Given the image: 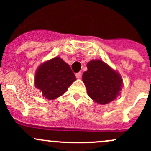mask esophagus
Masks as SVG:
<instances>
[{"instance_id":"1","label":"esophagus","mask_w":151,"mask_h":151,"mask_svg":"<svg viewBox=\"0 0 151 151\" xmlns=\"http://www.w3.org/2000/svg\"><path fill=\"white\" fill-rule=\"evenodd\" d=\"M75 76H76V77H77V79H80V78H81V77H82V72H77V73H76L75 74Z\"/></svg>"}]
</instances>
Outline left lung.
<instances>
[{
	"label": "left lung",
	"mask_w": 151,
	"mask_h": 151,
	"mask_svg": "<svg viewBox=\"0 0 151 151\" xmlns=\"http://www.w3.org/2000/svg\"><path fill=\"white\" fill-rule=\"evenodd\" d=\"M88 71L83 74V80L89 96L95 102L106 104L119 94L122 79L104 62L91 60L87 64Z\"/></svg>",
	"instance_id": "8db88e82"
}]
</instances>
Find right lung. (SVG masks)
<instances>
[{
	"instance_id": "1",
	"label": "right lung",
	"mask_w": 151,
	"mask_h": 151,
	"mask_svg": "<svg viewBox=\"0 0 151 151\" xmlns=\"http://www.w3.org/2000/svg\"><path fill=\"white\" fill-rule=\"evenodd\" d=\"M76 80L71 67L60 58H55L39 66L35 85L49 100L63 95Z\"/></svg>"
}]
</instances>
